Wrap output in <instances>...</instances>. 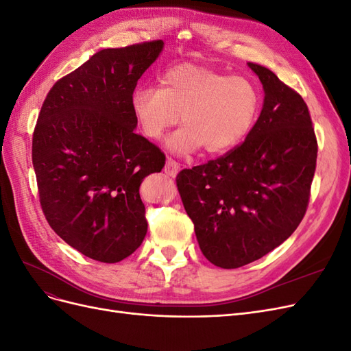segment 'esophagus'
<instances>
[{
  "mask_svg": "<svg viewBox=\"0 0 351 351\" xmlns=\"http://www.w3.org/2000/svg\"><path fill=\"white\" fill-rule=\"evenodd\" d=\"M178 171H180V164L176 162V161H173L171 158H168L167 161H165L164 173H165L167 176H169V177H176V176L178 174Z\"/></svg>",
  "mask_w": 351,
  "mask_h": 351,
  "instance_id": "obj_1",
  "label": "esophagus"
}]
</instances>
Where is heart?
<instances>
[{
    "instance_id": "heart-1",
    "label": "heart",
    "mask_w": 351,
    "mask_h": 351,
    "mask_svg": "<svg viewBox=\"0 0 351 351\" xmlns=\"http://www.w3.org/2000/svg\"><path fill=\"white\" fill-rule=\"evenodd\" d=\"M132 114L151 141L162 139L178 121L183 124L165 146L176 155L205 147L221 155L239 146L252 132L261 110V92L250 79L195 64H178L159 77L158 89L136 88Z\"/></svg>"
}]
</instances>
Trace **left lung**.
Segmentation results:
<instances>
[{
	"label": "left lung",
	"instance_id": "left-lung-1",
	"mask_svg": "<svg viewBox=\"0 0 351 351\" xmlns=\"http://www.w3.org/2000/svg\"><path fill=\"white\" fill-rule=\"evenodd\" d=\"M247 66L265 93L252 132L226 156L177 176L202 253L224 269L261 259L293 234L316 168L317 143L303 98L269 69Z\"/></svg>",
	"mask_w": 351,
	"mask_h": 351
}]
</instances>
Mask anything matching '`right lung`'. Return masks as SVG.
<instances>
[{"mask_svg": "<svg viewBox=\"0 0 351 351\" xmlns=\"http://www.w3.org/2000/svg\"><path fill=\"white\" fill-rule=\"evenodd\" d=\"M162 40L98 51L60 79L32 141L42 210L51 228L90 259L115 263L141 246L147 222L139 195L164 154L143 136L130 99Z\"/></svg>", "mask_w": 351, "mask_h": 351, "instance_id": "obj_1", "label": "right lung"}]
</instances>
